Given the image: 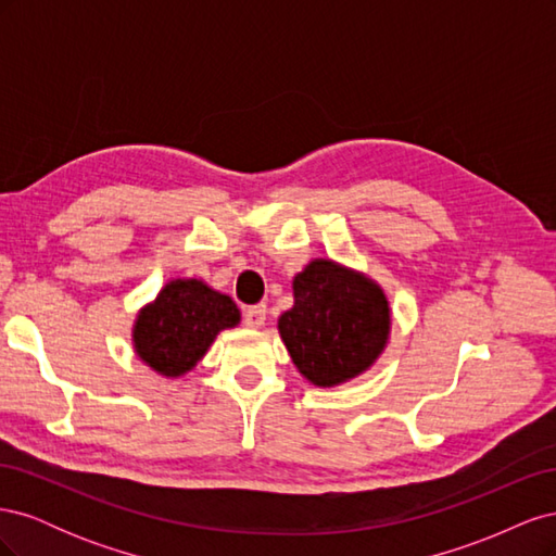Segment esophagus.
Here are the masks:
<instances>
[{
    "mask_svg": "<svg viewBox=\"0 0 556 556\" xmlns=\"http://www.w3.org/2000/svg\"><path fill=\"white\" fill-rule=\"evenodd\" d=\"M264 319H266V306H264V304L250 306V308L243 311V323H245V327L257 329V327L264 325Z\"/></svg>",
    "mask_w": 556,
    "mask_h": 556,
    "instance_id": "1",
    "label": "esophagus"
}]
</instances>
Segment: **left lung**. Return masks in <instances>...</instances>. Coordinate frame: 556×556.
<instances>
[{"label": "left lung", "instance_id": "8db88e82", "mask_svg": "<svg viewBox=\"0 0 556 556\" xmlns=\"http://www.w3.org/2000/svg\"><path fill=\"white\" fill-rule=\"evenodd\" d=\"M294 306L278 319L299 374L333 387L364 374L390 336V304L374 280L329 260L294 278Z\"/></svg>", "mask_w": 556, "mask_h": 556}]
</instances>
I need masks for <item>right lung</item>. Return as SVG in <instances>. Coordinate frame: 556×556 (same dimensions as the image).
I'll use <instances>...</instances> for the list:
<instances>
[{
    "label": "right lung",
    "instance_id": "obj_1",
    "mask_svg": "<svg viewBox=\"0 0 556 556\" xmlns=\"http://www.w3.org/2000/svg\"><path fill=\"white\" fill-rule=\"evenodd\" d=\"M241 313L227 296L201 280H172L134 325V348L153 371L188 374L223 329L237 327Z\"/></svg>",
    "mask_w": 556,
    "mask_h": 556
}]
</instances>
